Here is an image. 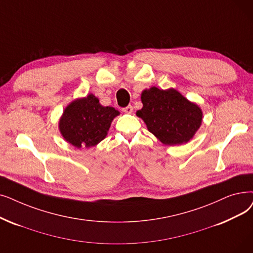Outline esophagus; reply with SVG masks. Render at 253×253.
<instances>
[{
    "label": "esophagus",
    "instance_id": "esophagus-1",
    "mask_svg": "<svg viewBox=\"0 0 253 253\" xmlns=\"http://www.w3.org/2000/svg\"><path fill=\"white\" fill-rule=\"evenodd\" d=\"M122 111L124 112V113H126V114H131L133 112V107L131 106V105H127L126 107H123L122 108Z\"/></svg>",
    "mask_w": 253,
    "mask_h": 253
}]
</instances>
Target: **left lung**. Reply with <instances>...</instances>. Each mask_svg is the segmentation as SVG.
<instances>
[{"label":"left lung","instance_id":"obj_1","mask_svg":"<svg viewBox=\"0 0 253 253\" xmlns=\"http://www.w3.org/2000/svg\"><path fill=\"white\" fill-rule=\"evenodd\" d=\"M141 102L144 106L136 116L164 145L189 141L202 124L201 108L173 89L164 91L152 86L141 93Z\"/></svg>","mask_w":253,"mask_h":253}]
</instances>
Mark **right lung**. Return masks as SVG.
Here are the masks:
<instances>
[{
    "label": "right lung",
    "instance_id": "1",
    "mask_svg": "<svg viewBox=\"0 0 253 253\" xmlns=\"http://www.w3.org/2000/svg\"><path fill=\"white\" fill-rule=\"evenodd\" d=\"M120 113L112 106H102L90 94L65 108L59 127L63 137L76 148H91L107 134L112 121Z\"/></svg>",
    "mask_w": 253,
    "mask_h": 253
}]
</instances>
